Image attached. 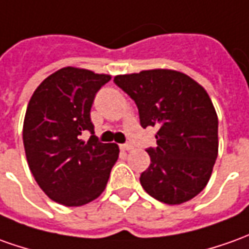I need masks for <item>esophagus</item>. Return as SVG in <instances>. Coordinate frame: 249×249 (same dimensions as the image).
<instances>
[{
	"label": "esophagus",
	"mask_w": 249,
	"mask_h": 249,
	"mask_svg": "<svg viewBox=\"0 0 249 249\" xmlns=\"http://www.w3.org/2000/svg\"><path fill=\"white\" fill-rule=\"evenodd\" d=\"M120 148H121V150H124V151H129V150H132V148H133V146L126 143V144H121V146H120Z\"/></svg>",
	"instance_id": "34e87169"
}]
</instances>
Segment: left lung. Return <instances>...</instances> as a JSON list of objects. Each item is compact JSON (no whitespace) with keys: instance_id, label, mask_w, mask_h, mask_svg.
I'll list each match as a JSON object with an SVG mask.
<instances>
[{"instance_id":"left-lung-1","label":"left lung","mask_w":249,"mask_h":249,"mask_svg":"<svg viewBox=\"0 0 249 249\" xmlns=\"http://www.w3.org/2000/svg\"><path fill=\"white\" fill-rule=\"evenodd\" d=\"M114 83L135 101L140 125L157 126V148L140 184L154 199L181 204L207 185L218 155V117L207 91L188 75L150 69L117 75Z\"/></svg>"}]
</instances>
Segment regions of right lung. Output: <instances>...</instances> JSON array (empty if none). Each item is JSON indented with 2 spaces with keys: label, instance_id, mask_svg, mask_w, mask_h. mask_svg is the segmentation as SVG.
<instances>
[{
  "label": "right lung",
  "instance_id": "right-lung-1",
  "mask_svg": "<svg viewBox=\"0 0 249 249\" xmlns=\"http://www.w3.org/2000/svg\"><path fill=\"white\" fill-rule=\"evenodd\" d=\"M110 75L67 67L34 91L23 124L25 157L35 181L54 202L77 207L102 194L118 158L117 144L101 143L89 118L95 94ZM91 132L89 142L80 139Z\"/></svg>",
  "mask_w": 249,
  "mask_h": 249
}]
</instances>
